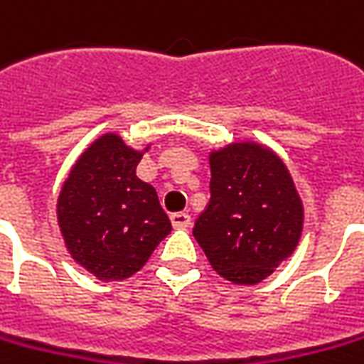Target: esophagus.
<instances>
[{"label": "esophagus", "instance_id": "34e87169", "mask_svg": "<svg viewBox=\"0 0 364 364\" xmlns=\"http://www.w3.org/2000/svg\"><path fill=\"white\" fill-rule=\"evenodd\" d=\"M171 225L175 227V229H187V227H191V215L189 213H173Z\"/></svg>", "mask_w": 364, "mask_h": 364}]
</instances>
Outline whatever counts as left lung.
<instances>
[{
	"label": "left lung",
	"instance_id": "1",
	"mask_svg": "<svg viewBox=\"0 0 364 364\" xmlns=\"http://www.w3.org/2000/svg\"><path fill=\"white\" fill-rule=\"evenodd\" d=\"M211 199L193 235L219 275L257 285L295 253L305 209L285 161L257 141L209 153Z\"/></svg>",
	"mask_w": 364,
	"mask_h": 364
}]
</instances>
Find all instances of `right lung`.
Segmentation results:
<instances>
[{
  "label": "right lung",
  "mask_w": 364,
  "mask_h": 364,
  "mask_svg": "<svg viewBox=\"0 0 364 364\" xmlns=\"http://www.w3.org/2000/svg\"><path fill=\"white\" fill-rule=\"evenodd\" d=\"M151 149L103 133L69 169L58 197V225L71 259L99 281H123L171 233L157 191L137 177Z\"/></svg>",
  "instance_id": "right-lung-1"
}]
</instances>
